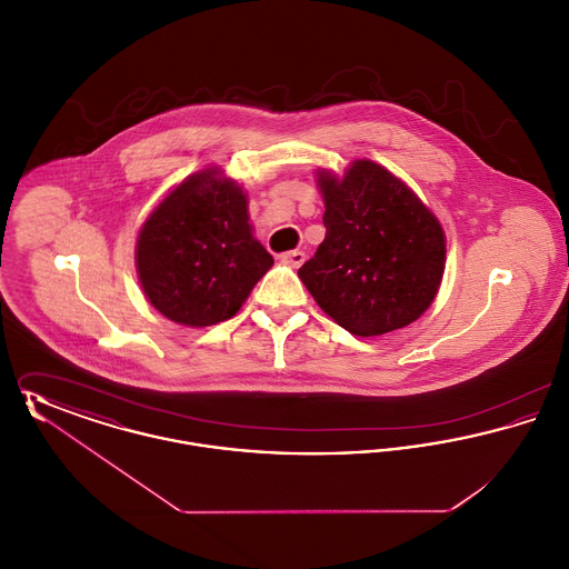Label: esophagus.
I'll use <instances>...</instances> for the list:
<instances>
[{"instance_id": "obj_1", "label": "esophagus", "mask_w": 569, "mask_h": 569, "mask_svg": "<svg viewBox=\"0 0 569 569\" xmlns=\"http://www.w3.org/2000/svg\"><path fill=\"white\" fill-rule=\"evenodd\" d=\"M279 260H281L283 264H288L290 269H298V267L305 262V253L298 251V249H295V251H286V253L279 256Z\"/></svg>"}]
</instances>
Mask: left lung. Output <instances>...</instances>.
<instances>
[{
  "label": "left lung",
  "instance_id": "1",
  "mask_svg": "<svg viewBox=\"0 0 569 569\" xmlns=\"http://www.w3.org/2000/svg\"><path fill=\"white\" fill-rule=\"evenodd\" d=\"M325 241L298 277L330 320L358 337L416 322L439 292L446 234L433 211L388 168L353 160L316 170Z\"/></svg>",
  "mask_w": 569,
  "mask_h": 569
}]
</instances>
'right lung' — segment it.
Returning <instances> with one entry per match:
<instances>
[{"mask_svg": "<svg viewBox=\"0 0 569 569\" xmlns=\"http://www.w3.org/2000/svg\"><path fill=\"white\" fill-rule=\"evenodd\" d=\"M243 186L211 166L163 196L136 237V272L147 300L190 328L237 316L272 256L253 237Z\"/></svg>", "mask_w": 569, "mask_h": 569, "instance_id": "right-lung-1", "label": "right lung"}]
</instances>
